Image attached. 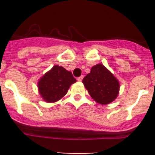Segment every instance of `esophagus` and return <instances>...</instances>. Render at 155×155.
<instances>
[{"label": "esophagus", "instance_id": "obj_1", "mask_svg": "<svg viewBox=\"0 0 155 155\" xmlns=\"http://www.w3.org/2000/svg\"><path fill=\"white\" fill-rule=\"evenodd\" d=\"M83 78H84V76H83V75H81V76H80L79 78H78V81H81L82 79H83Z\"/></svg>", "mask_w": 155, "mask_h": 155}]
</instances>
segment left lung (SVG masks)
<instances>
[{"instance_id": "obj_1", "label": "left lung", "mask_w": 155, "mask_h": 155, "mask_svg": "<svg viewBox=\"0 0 155 155\" xmlns=\"http://www.w3.org/2000/svg\"><path fill=\"white\" fill-rule=\"evenodd\" d=\"M82 82L91 98L102 105L113 102L119 94L118 80L102 64L94 66Z\"/></svg>"}]
</instances>
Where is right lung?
Wrapping results in <instances>:
<instances>
[{
    "mask_svg": "<svg viewBox=\"0 0 155 155\" xmlns=\"http://www.w3.org/2000/svg\"><path fill=\"white\" fill-rule=\"evenodd\" d=\"M76 81L71 72L55 65L38 83L42 98L49 102H57L64 97L71 84Z\"/></svg>",
    "mask_w": 155,
    "mask_h": 155,
    "instance_id": "add662e5",
    "label": "right lung"
}]
</instances>
